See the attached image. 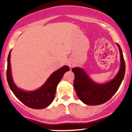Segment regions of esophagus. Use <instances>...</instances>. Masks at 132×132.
<instances>
[{
	"label": "esophagus",
	"instance_id": "esophagus-1",
	"mask_svg": "<svg viewBox=\"0 0 132 132\" xmlns=\"http://www.w3.org/2000/svg\"><path fill=\"white\" fill-rule=\"evenodd\" d=\"M68 65H69V66H70V67L71 68V67H73V64L71 63V62H69Z\"/></svg>",
	"mask_w": 132,
	"mask_h": 132
}]
</instances>
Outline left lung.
I'll return each instance as SVG.
<instances>
[{
    "label": "left lung",
    "mask_w": 132,
    "mask_h": 132,
    "mask_svg": "<svg viewBox=\"0 0 132 132\" xmlns=\"http://www.w3.org/2000/svg\"><path fill=\"white\" fill-rule=\"evenodd\" d=\"M121 54V68L115 78L108 83L98 84L93 82L84 71L80 68H73V86L78 98L89 105L103 104L115 94L121 86L125 74V62L120 46L118 45Z\"/></svg>",
    "instance_id": "8db88e82"
}]
</instances>
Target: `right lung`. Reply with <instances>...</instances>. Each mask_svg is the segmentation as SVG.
Wrapping results in <instances>:
<instances>
[{"mask_svg": "<svg viewBox=\"0 0 132 132\" xmlns=\"http://www.w3.org/2000/svg\"><path fill=\"white\" fill-rule=\"evenodd\" d=\"M10 57L11 52H9L6 72L7 80L9 87L15 96L28 107L34 109H42L47 107L54 100L58 84L62 79L64 74L70 70V68L64 66L53 73L39 89L30 92L24 91L18 88L12 79Z\"/></svg>", "mask_w": 132, "mask_h": 132, "instance_id": "right-lung-1", "label": "right lung"}]
</instances>
